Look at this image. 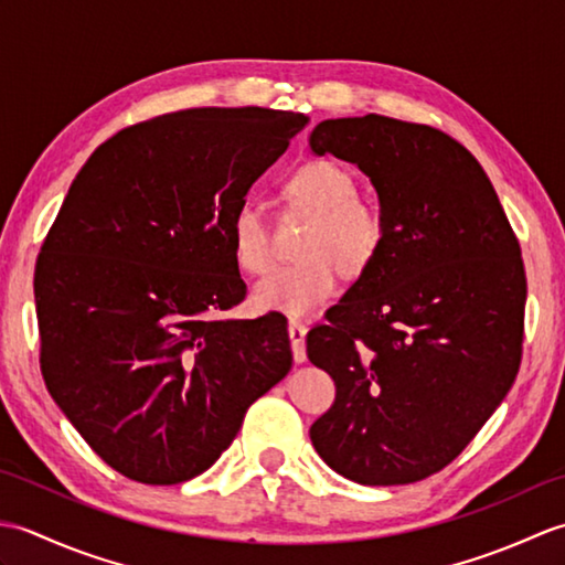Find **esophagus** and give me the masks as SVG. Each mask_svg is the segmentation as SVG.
I'll return each instance as SVG.
<instances>
[{
  "mask_svg": "<svg viewBox=\"0 0 565 565\" xmlns=\"http://www.w3.org/2000/svg\"><path fill=\"white\" fill-rule=\"evenodd\" d=\"M306 326L301 320H289V340L294 350V362L303 364L306 362Z\"/></svg>",
  "mask_w": 565,
  "mask_h": 565,
  "instance_id": "obj_1",
  "label": "esophagus"
}]
</instances>
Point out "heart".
Segmentation results:
<instances>
[{
	"label": "heart",
	"instance_id": "obj_1",
	"mask_svg": "<svg viewBox=\"0 0 565 565\" xmlns=\"http://www.w3.org/2000/svg\"><path fill=\"white\" fill-rule=\"evenodd\" d=\"M284 196L310 215L301 243L306 259L271 269L257 281L252 298L262 310L301 318L338 294L340 269L359 276L374 264L386 239V215L379 203L359 196L356 177L332 160L298 164L286 179ZM231 243L239 269L264 274L271 267V227L255 199L237 203Z\"/></svg>",
	"mask_w": 565,
	"mask_h": 565
}]
</instances>
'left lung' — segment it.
<instances>
[{
	"mask_svg": "<svg viewBox=\"0 0 565 565\" xmlns=\"http://www.w3.org/2000/svg\"><path fill=\"white\" fill-rule=\"evenodd\" d=\"M310 150L356 164L386 215L379 257L306 338L338 388L310 441L354 483L423 481L466 449L518 376L520 243L483 167L437 128L330 118Z\"/></svg>",
	"mask_w": 565,
	"mask_h": 565,
	"instance_id": "left-lung-1",
	"label": "left lung"
}]
</instances>
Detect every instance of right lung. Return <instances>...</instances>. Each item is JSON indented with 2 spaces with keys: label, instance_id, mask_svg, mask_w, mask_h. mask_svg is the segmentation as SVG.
I'll list each match as a JSON object with an SVG mask.
<instances>
[{
  "label": "right lung",
  "instance_id": "add662e5",
  "mask_svg": "<svg viewBox=\"0 0 565 565\" xmlns=\"http://www.w3.org/2000/svg\"><path fill=\"white\" fill-rule=\"evenodd\" d=\"M306 114L186 109L118 130L72 182L35 262L41 374L130 481L206 471L291 369L286 318L243 301L231 218Z\"/></svg>",
  "mask_w": 565,
  "mask_h": 565
}]
</instances>
